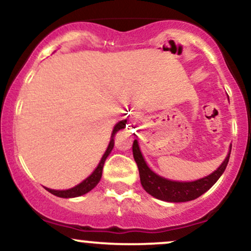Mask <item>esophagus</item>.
Returning <instances> with one entry per match:
<instances>
[{"label": "esophagus", "mask_w": 251, "mask_h": 251, "mask_svg": "<svg viewBox=\"0 0 251 251\" xmlns=\"http://www.w3.org/2000/svg\"><path fill=\"white\" fill-rule=\"evenodd\" d=\"M138 118H139V114L135 113V112H134V113L131 116V122L133 123V124H135V123L138 122Z\"/></svg>", "instance_id": "esophagus-1"}]
</instances>
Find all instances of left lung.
Returning <instances> with one entry per match:
<instances>
[{"label": "left lung", "instance_id": "obj_1", "mask_svg": "<svg viewBox=\"0 0 251 251\" xmlns=\"http://www.w3.org/2000/svg\"><path fill=\"white\" fill-rule=\"evenodd\" d=\"M132 151H133L134 160L138 165V170H139L140 183H142L144 190L157 200L171 201V203H180V201L196 200L200 196L205 194L216 181L220 179V177L223 175L224 170L226 168L227 162H229L231 144L229 146V152H227L226 159L214 172L192 181L171 180L152 171L144 159V155L140 151L137 139H134Z\"/></svg>", "mask_w": 251, "mask_h": 251}]
</instances>
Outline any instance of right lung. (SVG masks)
<instances>
[{
	"mask_svg": "<svg viewBox=\"0 0 251 251\" xmlns=\"http://www.w3.org/2000/svg\"><path fill=\"white\" fill-rule=\"evenodd\" d=\"M126 123H127V119L122 120V122L117 123L116 125H114L113 131H112V134H111V139H109L108 146H107V149H106L105 153H103L101 159H100V162H99V164H98L96 170H94V171L92 172V174L89 175L86 179H83L81 183H79L77 185L73 186V188H71V189H67V190H54V189H50V188H45V189L47 190L48 192H50V194H53L54 196H57V197L74 198V197H79V196L86 195L87 192L91 191L92 189L96 188V186L98 185V183H99L100 179H101L102 168H103V164H105L106 158L108 157L109 153H111V151L113 150L114 135H116L118 131H120V129L126 127Z\"/></svg>",
	"mask_w": 251,
	"mask_h": 251,
	"instance_id": "obj_1",
	"label": "right lung"
}]
</instances>
